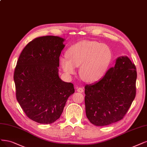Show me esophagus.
<instances>
[{"label":"esophagus","mask_w":147,"mask_h":147,"mask_svg":"<svg viewBox=\"0 0 147 147\" xmlns=\"http://www.w3.org/2000/svg\"><path fill=\"white\" fill-rule=\"evenodd\" d=\"M77 90L78 92H80V93H82L83 92V88H81V87H77Z\"/></svg>","instance_id":"esophagus-1"}]
</instances>
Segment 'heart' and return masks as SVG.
I'll return each instance as SVG.
<instances>
[{
	"label": "heart",
	"mask_w": 147,
	"mask_h": 147,
	"mask_svg": "<svg viewBox=\"0 0 147 147\" xmlns=\"http://www.w3.org/2000/svg\"><path fill=\"white\" fill-rule=\"evenodd\" d=\"M67 58H60V64L67 75H74L80 66L82 78L88 82H95L102 78L109 67L112 52L106 45L98 42L83 41L70 47Z\"/></svg>",
	"instance_id": "1"
}]
</instances>
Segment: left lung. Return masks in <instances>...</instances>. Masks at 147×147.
Instances as JSON below:
<instances>
[{
	"label": "left lung",
	"instance_id": "left-lung-1",
	"mask_svg": "<svg viewBox=\"0 0 147 147\" xmlns=\"http://www.w3.org/2000/svg\"><path fill=\"white\" fill-rule=\"evenodd\" d=\"M136 79L134 64L120 57L98 82L86 85V114L90 122L106 126L122 120L136 97Z\"/></svg>",
	"mask_w": 147,
	"mask_h": 147
}]
</instances>
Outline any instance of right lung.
Wrapping results in <instances>:
<instances>
[{"label": "right lung", "instance_id": "1", "mask_svg": "<svg viewBox=\"0 0 147 147\" xmlns=\"http://www.w3.org/2000/svg\"><path fill=\"white\" fill-rule=\"evenodd\" d=\"M64 39L38 37L24 47L14 72L16 96L27 117L42 124L55 122L75 92L74 84L59 78V56Z\"/></svg>", "mask_w": 147, "mask_h": 147}]
</instances>
